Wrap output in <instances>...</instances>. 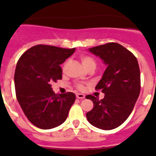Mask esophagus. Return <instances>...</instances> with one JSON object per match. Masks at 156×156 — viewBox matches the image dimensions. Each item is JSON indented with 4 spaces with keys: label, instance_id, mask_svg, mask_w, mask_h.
Listing matches in <instances>:
<instances>
[{
    "label": "esophagus",
    "instance_id": "1",
    "mask_svg": "<svg viewBox=\"0 0 156 156\" xmlns=\"http://www.w3.org/2000/svg\"><path fill=\"white\" fill-rule=\"evenodd\" d=\"M76 97L78 99H80V100H82V99H84V97H85V96H84V94H76Z\"/></svg>",
    "mask_w": 156,
    "mask_h": 156
}]
</instances>
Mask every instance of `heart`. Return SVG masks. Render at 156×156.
I'll return each mask as SVG.
<instances>
[{"mask_svg":"<svg viewBox=\"0 0 156 156\" xmlns=\"http://www.w3.org/2000/svg\"><path fill=\"white\" fill-rule=\"evenodd\" d=\"M81 62H82L83 66L87 69V70L90 69H95L97 63H96L95 59L93 57H91L90 56H87V55H83L81 57ZM78 87L80 89H81V88H83V85L82 84H78Z\"/></svg>","mask_w":156,"mask_h":156,"instance_id":"b5f03b06","label":"heart"}]
</instances>
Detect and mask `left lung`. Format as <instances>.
<instances>
[{
	"label": "left lung",
	"mask_w": 156,
	"mask_h": 156,
	"mask_svg": "<svg viewBox=\"0 0 156 156\" xmlns=\"http://www.w3.org/2000/svg\"><path fill=\"white\" fill-rule=\"evenodd\" d=\"M99 56L106 69L96 86L105 94L104 98L87 95L94 108L87 112L88 122L102 130H112L126 121L131 113L140 91V72L134 55L118 43L89 48Z\"/></svg>",
	"instance_id": "1"
}]
</instances>
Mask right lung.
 Returning a JSON list of instances; mask_svg holds the SVG:
<instances>
[{
	"label": "right lung",
	"instance_id": "1",
	"mask_svg": "<svg viewBox=\"0 0 156 156\" xmlns=\"http://www.w3.org/2000/svg\"><path fill=\"white\" fill-rule=\"evenodd\" d=\"M75 49L36 45L25 52L16 64L14 75L16 95L31 124L41 129L62 125L75 100V94H56L53 82L62 79L59 66Z\"/></svg>",
	"mask_w": 156,
	"mask_h": 156
}]
</instances>
